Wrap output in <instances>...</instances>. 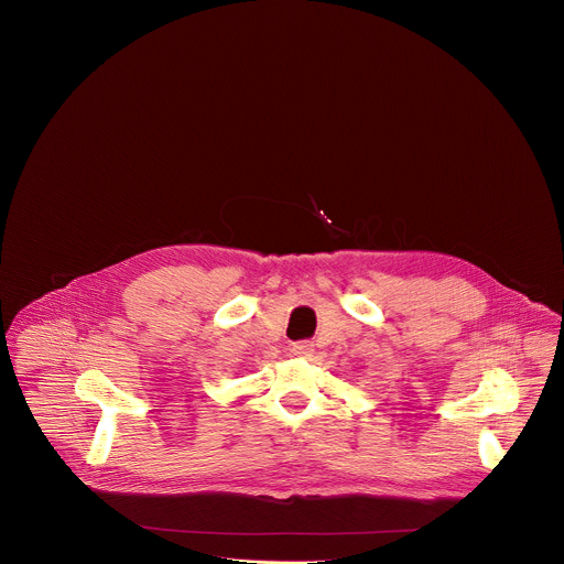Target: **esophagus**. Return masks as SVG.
I'll list each match as a JSON object with an SVG mask.
<instances>
[{
    "instance_id": "esophagus-1",
    "label": "esophagus",
    "mask_w": 564,
    "mask_h": 564,
    "mask_svg": "<svg viewBox=\"0 0 564 564\" xmlns=\"http://www.w3.org/2000/svg\"><path fill=\"white\" fill-rule=\"evenodd\" d=\"M312 351H314V343L312 340H299V343L292 345V354L294 356L307 358V356H312Z\"/></svg>"
}]
</instances>
